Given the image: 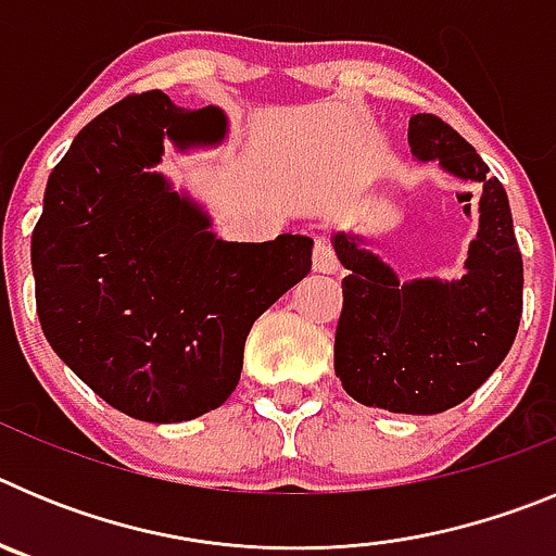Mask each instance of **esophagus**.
Listing matches in <instances>:
<instances>
[{
    "label": "esophagus",
    "mask_w": 556,
    "mask_h": 556,
    "mask_svg": "<svg viewBox=\"0 0 556 556\" xmlns=\"http://www.w3.org/2000/svg\"><path fill=\"white\" fill-rule=\"evenodd\" d=\"M312 264H314V269H317V273H337V269H339L337 250H333V244H331V239H328V236H317V239H314Z\"/></svg>",
    "instance_id": "34e87169"
}]
</instances>
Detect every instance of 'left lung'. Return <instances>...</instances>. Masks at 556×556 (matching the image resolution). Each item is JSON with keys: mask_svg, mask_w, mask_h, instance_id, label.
Listing matches in <instances>:
<instances>
[{"mask_svg": "<svg viewBox=\"0 0 556 556\" xmlns=\"http://www.w3.org/2000/svg\"><path fill=\"white\" fill-rule=\"evenodd\" d=\"M409 147L420 161L481 186L479 233L459 281H409L356 236L337 233L342 314L333 370L358 404L401 415H437L473 395L515 342L523 312V258L507 191L479 152L434 113L409 119Z\"/></svg>", "mask_w": 556, "mask_h": 556, "instance_id": "8db88e82", "label": "left lung"}]
</instances>
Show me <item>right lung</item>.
<instances>
[{
	"label": "right lung",
	"mask_w": 556,
	"mask_h": 556,
	"mask_svg": "<svg viewBox=\"0 0 556 556\" xmlns=\"http://www.w3.org/2000/svg\"><path fill=\"white\" fill-rule=\"evenodd\" d=\"M219 108L130 94L75 136L43 191L33 275L43 337L113 409L180 424L228 401L253 323L312 269V239L223 242L159 172L164 139H223Z\"/></svg>",
	"instance_id": "1"
}]
</instances>
